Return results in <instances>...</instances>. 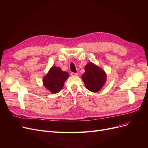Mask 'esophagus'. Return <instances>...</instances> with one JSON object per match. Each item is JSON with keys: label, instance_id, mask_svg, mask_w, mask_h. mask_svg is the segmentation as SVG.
<instances>
[{"label": "esophagus", "instance_id": "obj_1", "mask_svg": "<svg viewBox=\"0 0 148 148\" xmlns=\"http://www.w3.org/2000/svg\"><path fill=\"white\" fill-rule=\"evenodd\" d=\"M71 76H73V77H74V76H75V77H77V76L78 75V73L71 72Z\"/></svg>", "mask_w": 148, "mask_h": 148}]
</instances>
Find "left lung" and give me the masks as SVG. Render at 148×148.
<instances>
[{
  "instance_id": "1",
  "label": "left lung",
  "mask_w": 148,
  "mask_h": 148,
  "mask_svg": "<svg viewBox=\"0 0 148 148\" xmlns=\"http://www.w3.org/2000/svg\"><path fill=\"white\" fill-rule=\"evenodd\" d=\"M84 70L82 79L86 88L92 92L100 91L106 82L107 74L105 71L92 62L85 65Z\"/></svg>"
}]
</instances>
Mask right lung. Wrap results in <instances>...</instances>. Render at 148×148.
Masks as SVG:
<instances>
[{
  "instance_id": "1",
  "label": "right lung",
  "mask_w": 148,
  "mask_h": 148,
  "mask_svg": "<svg viewBox=\"0 0 148 148\" xmlns=\"http://www.w3.org/2000/svg\"><path fill=\"white\" fill-rule=\"evenodd\" d=\"M69 77L68 72L62 71L59 67L52 66L44 77L43 84L49 91L55 94L62 90L65 82Z\"/></svg>"
}]
</instances>
